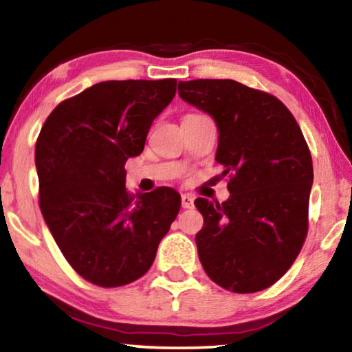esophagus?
<instances>
[{
	"label": "esophagus",
	"mask_w": 352,
	"mask_h": 352,
	"mask_svg": "<svg viewBox=\"0 0 352 352\" xmlns=\"http://www.w3.org/2000/svg\"><path fill=\"white\" fill-rule=\"evenodd\" d=\"M181 204H183V209H190L194 206V197L190 194H183L181 196Z\"/></svg>",
	"instance_id": "34e87169"
}]
</instances>
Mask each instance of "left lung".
<instances>
[{
	"mask_svg": "<svg viewBox=\"0 0 352 352\" xmlns=\"http://www.w3.org/2000/svg\"><path fill=\"white\" fill-rule=\"evenodd\" d=\"M179 96L214 117L228 201L196 199L204 271L236 294L271 287L309 233L311 155L296 117L272 94L233 80L179 81Z\"/></svg>",
	"mask_w": 352,
	"mask_h": 352,
	"instance_id": "left-lung-1",
	"label": "left lung"
}]
</instances>
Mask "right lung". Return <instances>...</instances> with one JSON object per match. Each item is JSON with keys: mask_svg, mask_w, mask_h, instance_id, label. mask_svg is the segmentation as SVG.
<instances>
[{"mask_svg": "<svg viewBox=\"0 0 352 352\" xmlns=\"http://www.w3.org/2000/svg\"><path fill=\"white\" fill-rule=\"evenodd\" d=\"M175 78L102 81L50 112L36 142L38 206L65 259L91 284L140 279L181 209L175 189L135 196L124 164L143 151Z\"/></svg>", "mask_w": 352, "mask_h": 352, "instance_id": "right-lung-1", "label": "right lung"}]
</instances>
